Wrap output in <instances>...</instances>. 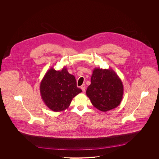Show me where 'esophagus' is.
Here are the masks:
<instances>
[{
  "mask_svg": "<svg viewBox=\"0 0 159 159\" xmlns=\"http://www.w3.org/2000/svg\"><path fill=\"white\" fill-rule=\"evenodd\" d=\"M81 90L83 91V92H84L85 91V89H86V85L85 84H83L81 86Z\"/></svg>",
  "mask_w": 159,
  "mask_h": 159,
  "instance_id": "obj_1",
  "label": "esophagus"
}]
</instances>
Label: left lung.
Wrapping results in <instances>:
<instances>
[{
	"mask_svg": "<svg viewBox=\"0 0 159 159\" xmlns=\"http://www.w3.org/2000/svg\"><path fill=\"white\" fill-rule=\"evenodd\" d=\"M124 94L121 80L112 68H95L86 95L92 104L103 112L118 107Z\"/></svg>",
	"mask_w": 159,
	"mask_h": 159,
	"instance_id": "obj_1",
	"label": "left lung"
}]
</instances>
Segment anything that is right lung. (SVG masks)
<instances>
[{
  "mask_svg": "<svg viewBox=\"0 0 159 159\" xmlns=\"http://www.w3.org/2000/svg\"><path fill=\"white\" fill-rule=\"evenodd\" d=\"M40 92L46 105L54 112L67 109L72 99L82 90L76 86L75 77L65 67L61 70L49 69L43 78Z\"/></svg>",
  "mask_w": 159,
  "mask_h": 159,
  "instance_id": "right-lung-1",
  "label": "right lung"
}]
</instances>
